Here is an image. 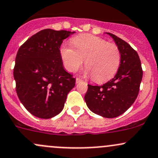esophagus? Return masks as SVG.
Instances as JSON below:
<instances>
[{
    "label": "esophagus",
    "instance_id": "obj_1",
    "mask_svg": "<svg viewBox=\"0 0 158 158\" xmlns=\"http://www.w3.org/2000/svg\"><path fill=\"white\" fill-rule=\"evenodd\" d=\"M82 82V79H80V78H76V84L79 83V82Z\"/></svg>",
    "mask_w": 158,
    "mask_h": 158
}]
</instances>
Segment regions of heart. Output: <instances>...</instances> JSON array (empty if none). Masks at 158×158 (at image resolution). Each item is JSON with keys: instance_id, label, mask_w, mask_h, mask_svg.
Instances as JSON below:
<instances>
[{"instance_id": "b5f03b06", "label": "heart", "mask_w": 158, "mask_h": 158, "mask_svg": "<svg viewBox=\"0 0 158 158\" xmlns=\"http://www.w3.org/2000/svg\"><path fill=\"white\" fill-rule=\"evenodd\" d=\"M73 46L61 45L60 55L66 69L76 72L83 64L85 74L92 75L93 80L103 82L117 72L121 60L118 46L92 35H80L73 39Z\"/></svg>"}]
</instances>
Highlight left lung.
I'll list each match as a JSON object with an SVG mask.
<instances>
[{
    "label": "left lung",
    "instance_id": "8db88e82",
    "mask_svg": "<svg viewBox=\"0 0 158 158\" xmlns=\"http://www.w3.org/2000/svg\"><path fill=\"white\" fill-rule=\"evenodd\" d=\"M118 46L121 60L117 74L103 85H88L85 101L91 111L106 118L123 114L135 102L143 71L137 52L125 41L106 32Z\"/></svg>",
    "mask_w": 158,
    "mask_h": 158
}]
</instances>
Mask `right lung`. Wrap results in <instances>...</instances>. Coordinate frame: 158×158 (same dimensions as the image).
I'll return each instance as SVG.
<instances>
[{"label": "right lung", "instance_id": "add662e5", "mask_svg": "<svg viewBox=\"0 0 158 158\" xmlns=\"http://www.w3.org/2000/svg\"><path fill=\"white\" fill-rule=\"evenodd\" d=\"M75 31L43 29L18 50L13 69L19 101L35 117L50 119L64 109L76 79L64 67L63 41Z\"/></svg>", "mask_w": 158, "mask_h": 158}]
</instances>
